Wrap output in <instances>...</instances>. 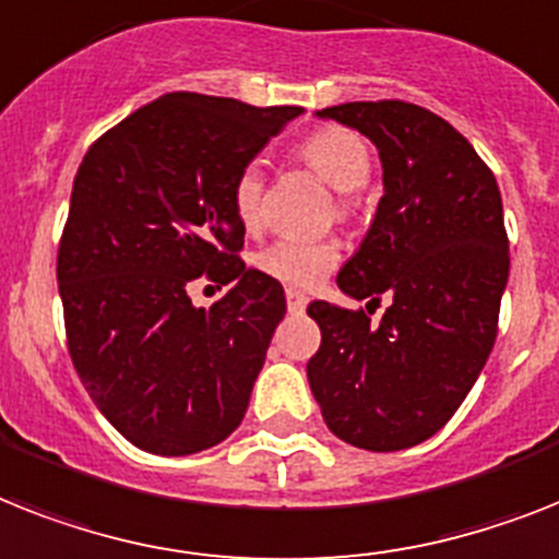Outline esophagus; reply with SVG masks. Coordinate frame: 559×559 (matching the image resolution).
Instances as JSON below:
<instances>
[{
  "mask_svg": "<svg viewBox=\"0 0 559 559\" xmlns=\"http://www.w3.org/2000/svg\"><path fill=\"white\" fill-rule=\"evenodd\" d=\"M285 299H288V311L290 313H302V311H306L308 297H306V294H302V290L288 288V290H285Z\"/></svg>",
  "mask_w": 559,
  "mask_h": 559,
  "instance_id": "1",
  "label": "esophagus"
}]
</instances>
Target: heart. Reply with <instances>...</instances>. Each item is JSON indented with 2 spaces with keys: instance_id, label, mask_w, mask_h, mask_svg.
<instances>
[{
  "instance_id": "heart-1",
  "label": "heart",
  "mask_w": 559,
  "mask_h": 559,
  "mask_svg": "<svg viewBox=\"0 0 559 559\" xmlns=\"http://www.w3.org/2000/svg\"><path fill=\"white\" fill-rule=\"evenodd\" d=\"M299 159L317 170L336 193H357L371 179V151L359 133L331 124L313 131L299 145ZM262 193H265V174L260 163H248L234 179V214L248 230L262 219ZM340 251L331 242H308V239H276L262 251H257L253 265L288 288H317V285L336 269Z\"/></svg>"
}]
</instances>
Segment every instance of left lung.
I'll list each match as a JSON object with an SVG mask.
<instances>
[{"label": "left lung", "mask_w": 559, "mask_h": 559, "mask_svg": "<svg viewBox=\"0 0 559 559\" xmlns=\"http://www.w3.org/2000/svg\"><path fill=\"white\" fill-rule=\"evenodd\" d=\"M317 117L354 128L380 154L382 200L336 285L374 305L389 296L390 308L371 323L313 299L322 343L308 385L340 440L412 449L454 417L495 348L509 283L500 188L472 142L419 105L348 103Z\"/></svg>", "instance_id": "left-lung-1"}]
</instances>
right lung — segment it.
Returning a JSON list of instances; mask_svg holds the SVG:
<instances>
[{
	"instance_id": "1",
	"label": "right lung",
	"mask_w": 559,
	"mask_h": 559,
	"mask_svg": "<svg viewBox=\"0 0 559 559\" xmlns=\"http://www.w3.org/2000/svg\"><path fill=\"white\" fill-rule=\"evenodd\" d=\"M302 108L165 94L91 145L73 179L57 283L73 368L136 449L186 456L237 431L280 320L283 285L237 251L234 179ZM205 275L230 284L190 302Z\"/></svg>"
}]
</instances>
